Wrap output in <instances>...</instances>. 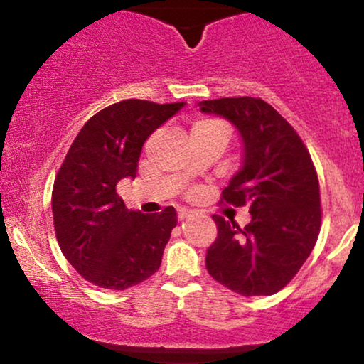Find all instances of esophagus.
Returning <instances> with one entry per match:
<instances>
[{
  "instance_id": "1",
  "label": "esophagus",
  "mask_w": 364,
  "mask_h": 364,
  "mask_svg": "<svg viewBox=\"0 0 364 364\" xmlns=\"http://www.w3.org/2000/svg\"><path fill=\"white\" fill-rule=\"evenodd\" d=\"M196 214L195 210H191V208H179L178 210V217L179 220H185V219H190V217H193Z\"/></svg>"
}]
</instances>
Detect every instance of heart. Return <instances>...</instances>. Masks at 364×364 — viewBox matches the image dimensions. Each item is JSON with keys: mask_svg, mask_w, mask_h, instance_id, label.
<instances>
[{"mask_svg": "<svg viewBox=\"0 0 364 364\" xmlns=\"http://www.w3.org/2000/svg\"><path fill=\"white\" fill-rule=\"evenodd\" d=\"M200 123H205V121H200Z\"/></svg>", "mask_w": 364, "mask_h": 364, "instance_id": "b5f03b06", "label": "heart"}]
</instances>
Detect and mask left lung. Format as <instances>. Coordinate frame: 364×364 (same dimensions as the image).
<instances>
[{
	"label": "left lung",
	"instance_id": "left-lung-1",
	"mask_svg": "<svg viewBox=\"0 0 364 364\" xmlns=\"http://www.w3.org/2000/svg\"><path fill=\"white\" fill-rule=\"evenodd\" d=\"M198 107L240 133L241 168L223 200L248 205L252 214L245 228L212 217L219 232L207 250L208 274L246 298L275 294L298 274L320 232V188L310 154L294 128L262 99L224 97Z\"/></svg>",
	"mask_w": 364,
	"mask_h": 364
}]
</instances>
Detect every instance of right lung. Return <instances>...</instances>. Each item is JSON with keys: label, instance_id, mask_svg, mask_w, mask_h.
I'll return each mask as SVG.
<instances>
[{"label": "right lung", "instance_id": "obj_1", "mask_svg": "<svg viewBox=\"0 0 364 364\" xmlns=\"http://www.w3.org/2000/svg\"><path fill=\"white\" fill-rule=\"evenodd\" d=\"M183 106L140 99L107 106L83 124L58 171L51 198L58 243L70 265L94 286L124 291L161 267L178 224L176 210H128L116 185L135 179L145 140Z\"/></svg>", "mask_w": 364, "mask_h": 364}]
</instances>
